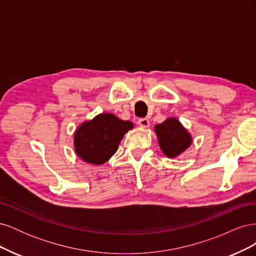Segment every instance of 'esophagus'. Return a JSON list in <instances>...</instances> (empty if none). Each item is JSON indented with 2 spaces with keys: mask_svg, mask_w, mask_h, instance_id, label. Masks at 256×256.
I'll return each mask as SVG.
<instances>
[{
  "mask_svg": "<svg viewBox=\"0 0 256 256\" xmlns=\"http://www.w3.org/2000/svg\"><path fill=\"white\" fill-rule=\"evenodd\" d=\"M138 122L141 127H148V125H150V120H148V118H138Z\"/></svg>",
  "mask_w": 256,
  "mask_h": 256,
  "instance_id": "34e87169",
  "label": "esophagus"
}]
</instances>
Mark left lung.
Wrapping results in <instances>:
<instances>
[{
  "label": "left lung",
  "instance_id": "obj_1",
  "mask_svg": "<svg viewBox=\"0 0 256 256\" xmlns=\"http://www.w3.org/2000/svg\"><path fill=\"white\" fill-rule=\"evenodd\" d=\"M162 152L168 157L174 158L187 150L191 144V136L182 124L175 118H168L154 127Z\"/></svg>",
  "mask_w": 256,
  "mask_h": 256
}]
</instances>
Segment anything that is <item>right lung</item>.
<instances>
[{
	"mask_svg": "<svg viewBox=\"0 0 256 256\" xmlns=\"http://www.w3.org/2000/svg\"><path fill=\"white\" fill-rule=\"evenodd\" d=\"M131 128L132 122L110 113L100 114L92 120L83 122L76 131V152L88 164H104L118 150L124 134Z\"/></svg>",
	"mask_w": 256,
	"mask_h": 256,
	"instance_id": "1",
	"label": "right lung"
}]
</instances>
